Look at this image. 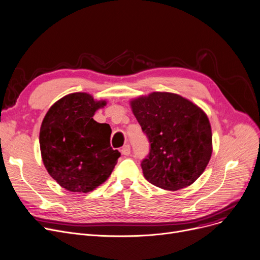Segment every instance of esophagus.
I'll list each match as a JSON object with an SVG mask.
<instances>
[{"instance_id":"34e87169","label":"esophagus","mask_w":260,"mask_h":260,"mask_svg":"<svg viewBox=\"0 0 260 260\" xmlns=\"http://www.w3.org/2000/svg\"><path fill=\"white\" fill-rule=\"evenodd\" d=\"M120 152H121V154H123V155H129L130 152H131L130 146H129V145H125V146H123V147L121 148Z\"/></svg>"}]
</instances>
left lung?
I'll list each match as a JSON object with an SVG mask.
<instances>
[{"instance_id": "obj_1", "label": "left lung", "mask_w": 260, "mask_h": 260, "mask_svg": "<svg viewBox=\"0 0 260 260\" xmlns=\"http://www.w3.org/2000/svg\"><path fill=\"white\" fill-rule=\"evenodd\" d=\"M130 104L150 144L141 164L146 180L166 190L189 186L203 174L213 151L211 123L203 110L167 92H153Z\"/></svg>"}]
</instances>
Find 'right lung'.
<instances>
[{"label": "right lung", "instance_id": "obj_1", "mask_svg": "<svg viewBox=\"0 0 260 260\" xmlns=\"http://www.w3.org/2000/svg\"><path fill=\"white\" fill-rule=\"evenodd\" d=\"M86 93H72L56 102L42 121L40 150L47 172L61 187L73 192H89L111 175L118 150L110 145L108 123L93 119L106 106Z\"/></svg>", "mask_w": 260, "mask_h": 260}]
</instances>
